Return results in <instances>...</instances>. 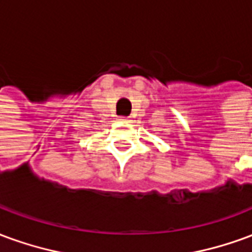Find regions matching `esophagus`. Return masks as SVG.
Listing matches in <instances>:
<instances>
[{
    "label": "esophagus",
    "mask_w": 252,
    "mask_h": 252,
    "mask_svg": "<svg viewBox=\"0 0 252 252\" xmlns=\"http://www.w3.org/2000/svg\"><path fill=\"white\" fill-rule=\"evenodd\" d=\"M119 120H120V121H128V120H129V119H128V117H124V116H123V117H119Z\"/></svg>",
    "instance_id": "esophagus-1"
}]
</instances>
